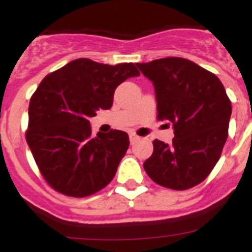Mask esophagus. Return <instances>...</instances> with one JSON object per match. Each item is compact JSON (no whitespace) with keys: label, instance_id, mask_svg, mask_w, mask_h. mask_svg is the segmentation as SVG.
I'll use <instances>...</instances> for the list:
<instances>
[{"label":"esophagus","instance_id":"esophagus-1","mask_svg":"<svg viewBox=\"0 0 252 252\" xmlns=\"http://www.w3.org/2000/svg\"><path fill=\"white\" fill-rule=\"evenodd\" d=\"M128 137H130L131 144H135V142L140 139V137L137 136V135H135V133H130V135H128Z\"/></svg>","mask_w":252,"mask_h":252}]
</instances>
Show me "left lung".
Here are the masks:
<instances>
[{
    "mask_svg": "<svg viewBox=\"0 0 252 252\" xmlns=\"http://www.w3.org/2000/svg\"><path fill=\"white\" fill-rule=\"evenodd\" d=\"M153 82L158 119L170 122L171 144L154 140L145 160L146 174L159 186L184 190L212 171L228 136L232 107L223 84L213 73L183 58L137 63Z\"/></svg>",
    "mask_w": 252,
    "mask_h": 252,
    "instance_id": "left-lung-1",
    "label": "left lung"
}]
</instances>
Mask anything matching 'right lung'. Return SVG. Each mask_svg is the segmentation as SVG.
Segmentation results:
<instances>
[{
  "label": "right lung",
  "instance_id": "add662e5",
  "mask_svg": "<svg viewBox=\"0 0 252 252\" xmlns=\"http://www.w3.org/2000/svg\"><path fill=\"white\" fill-rule=\"evenodd\" d=\"M132 63L75 59L39 84L29 104L26 141L45 180L70 197L98 192L115 177L130 140L124 131L92 136L90 119L110 110L115 90L139 77Z\"/></svg>",
  "mask_w": 252,
  "mask_h": 252
}]
</instances>
